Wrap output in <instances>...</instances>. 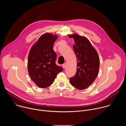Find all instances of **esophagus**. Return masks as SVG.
<instances>
[{
	"instance_id": "34e87169",
	"label": "esophagus",
	"mask_w": 126,
	"mask_h": 126,
	"mask_svg": "<svg viewBox=\"0 0 126 126\" xmlns=\"http://www.w3.org/2000/svg\"><path fill=\"white\" fill-rule=\"evenodd\" d=\"M66 65H67V64H66V63H64V64L62 65V67H63V68H66Z\"/></svg>"
}]
</instances>
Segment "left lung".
Wrapping results in <instances>:
<instances>
[{
	"label": "left lung",
	"instance_id": "obj_1",
	"mask_svg": "<svg viewBox=\"0 0 126 126\" xmlns=\"http://www.w3.org/2000/svg\"><path fill=\"white\" fill-rule=\"evenodd\" d=\"M68 36L74 39L73 48L77 59L76 73L70 78V82L74 87L84 90L94 82L98 75L99 57L86 37L77 34L68 35Z\"/></svg>",
	"mask_w": 126,
	"mask_h": 126
}]
</instances>
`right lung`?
<instances>
[{
    "label": "right lung",
    "mask_w": 126,
    "mask_h": 126,
    "mask_svg": "<svg viewBox=\"0 0 126 126\" xmlns=\"http://www.w3.org/2000/svg\"><path fill=\"white\" fill-rule=\"evenodd\" d=\"M58 38L56 35H42L31 47L28 57V71L31 80L37 86H50L63 68L55 63L57 55L53 46Z\"/></svg>",
    "instance_id": "1"
}]
</instances>
